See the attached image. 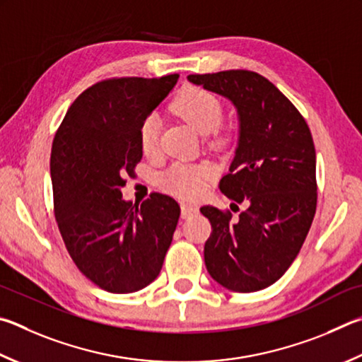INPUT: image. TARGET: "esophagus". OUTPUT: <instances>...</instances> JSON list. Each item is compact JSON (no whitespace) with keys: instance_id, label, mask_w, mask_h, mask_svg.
Returning <instances> with one entry per match:
<instances>
[{"instance_id":"1","label":"esophagus","mask_w":362,"mask_h":362,"mask_svg":"<svg viewBox=\"0 0 362 362\" xmlns=\"http://www.w3.org/2000/svg\"><path fill=\"white\" fill-rule=\"evenodd\" d=\"M196 214H198V207H196L194 204H182V218H189V216H193Z\"/></svg>"}]
</instances>
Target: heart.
I'll use <instances>...</instances> for the list:
<instances>
[{
  "mask_svg": "<svg viewBox=\"0 0 362 362\" xmlns=\"http://www.w3.org/2000/svg\"><path fill=\"white\" fill-rule=\"evenodd\" d=\"M173 109L183 120L201 134L212 133V142L226 146L231 141V129L221 123L223 104L212 91L201 87H183L175 95ZM141 148L146 155H153L158 150V118L150 114L144 118L139 128ZM214 175V166L209 163L182 164L175 163L161 175V187L180 198H196L202 193L206 182Z\"/></svg>",
  "mask_w": 362,
  "mask_h": 362,
  "instance_id": "1",
  "label": "heart"
}]
</instances>
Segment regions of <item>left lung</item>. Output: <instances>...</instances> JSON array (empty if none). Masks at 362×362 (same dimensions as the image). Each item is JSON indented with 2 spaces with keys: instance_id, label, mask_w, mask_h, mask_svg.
I'll list each match as a JSON object with an SVG mask.
<instances>
[{
  "instance_id": "8db88e82",
  "label": "left lung",
  "mask_w": 362,
  "mask_h": 362,
  "mask_svg": "<svg viewBox=\"0 0 362 362\" xmlns=\"http://www.w3.org/2000/svg\"><path fill=\"white\" fill-rule=\"evenodd\" d=\"M188 81L231 100L240 122L239 146L220 189L247 210L233 221L229 210L201 209L212 225L206 267L231 291L264 290L296 259L317 210L312 133L294 104L258 72L189 74Z\"/></svg>"
}]
</instances>
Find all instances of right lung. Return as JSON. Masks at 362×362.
Here are the masks:
<instances>
[{"label": "right lung", "mask_w": 362, "mask_h": 362, "mask_svg": "<svg viewBox=\"0 0 362 362\" xmlns=\"http://www.w3.org/2000/svg\"><path fill=\"white\" fill-rule=\"evenodd\" d=\"M179 74L112 77L71 104L52 144L54 212L69 256L109 293H134L158 277L180 206L152 193L141 206L120 188L142 158L139 128Z\"/></svg>", "instance_id": "right-lung-1"}]
</instances>
